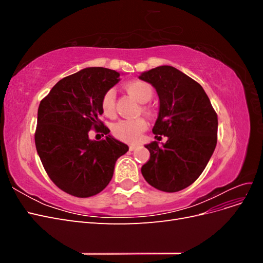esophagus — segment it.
Returning <instances> with one entry per match:
<instances>
[{"label": "esophagus", "instance_id": "34e87169", "mask_svg": "<svg viewBox=\"0 0 263 263\" xmlns=\"http://www.w3.org/2000/svg\"><path fill=\"white\" fill-rule=\"evenodd\" d=\"M138 147H139V145H130V146H129V150L133 151V150H135V149H137Z\"/></svg>", "mask_w": 263, "mask_h": 263}]
</instances>
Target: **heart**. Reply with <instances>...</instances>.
I'll return each instance as SVG.
<instances>
[{
	"label": "heart",
	"mask_w": 263,
	"mask_h": 263,
	"mask_svg": "<svg viewBox=\"0 0 263 263\" xmlns=\"http://www.w3.org/2000/svg\"><path fill=\"white\" fill-rule=\"evenodd\" d=\"M125 89L132 97L140 103H146L153 98L154 90L151 85L141 80H133L125 84ZM102 109L104 115L112 117L115 114V91L107 90L102 98ZM148 123L145 118H129L122 119L113 126V134L118 139L126 141H136L142 132H145Z\"/></svg>",
	"instance_id": "heart-1"
}]
</instances>
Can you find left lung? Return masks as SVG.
I'll list each match as a JSON object with an SVG mask.
<instances>
[{
  "label": "left lung",
  "mask_w": 263,
  "mask_h": 263,
  "mask_svg": "<svg viewBox=\"0 0 263 263\" xmlns=\"http://www.w3.org/2000/svg\"><path fill=\"white\" fill-rule=\"evenodd\" d=\"M139 79L153 85L159 97L156 138L146 145L150 159L141 173L151 186L178 192L201 176L217 144V114L201 84L171 66L142 72Z\"/></svg>",
  "instance_id": "1"
}]
</instances>
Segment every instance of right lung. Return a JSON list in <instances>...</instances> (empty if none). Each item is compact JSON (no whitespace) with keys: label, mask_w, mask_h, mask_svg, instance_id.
Returning a JSON list of instances; mask_svg holds the SVG:
<instances>
[{"label":"right lung","mask_w":263,"mask_h":263,"mask_svg":"<svg viewBox=\"0 0 263 263\" xmlns=\"http://www.w3.org/2000/svg\"><path fill=\"white\" fill-rule=\"evenodd\" d=\"M119 76L106 68H85L61 79L39 104L35 133L38 156L51 181L70 195L100 193L112 180L117 159L128 151L99 119L103 95L121 80ZM91 129L107 137L91 141Z\"/></svg>","instance_id":"add662e5"}]
</instances>
